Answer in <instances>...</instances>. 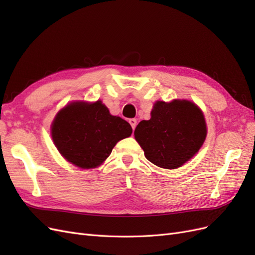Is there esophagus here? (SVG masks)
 I'll return each mask as SVG.
<instances>
[{
    "label": "esophagus",
    "mask_w": 255,
    "mask_h": 255,
    "mask_svg": "<svg viewBox=\"0 0 255 255\" xmlns=\"http://www.w3.org/2000/svg\"><path fill=\"white\" fill-rule=\"evenodd\" d=\"M128 122H129L130 127H132V128H133V129H135V128H136V125H137V120L133 118V119H129V120H128Z\"/></svg>",
    "instance_id": "34e87169"
}]
</instances>
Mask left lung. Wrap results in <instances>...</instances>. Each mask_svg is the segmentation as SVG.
<instances>
[{
  "label": "left lung",
  "instance_id": "obj_1",
  "mask_svg": "<svg viewBox=\"0 0 255 255\" xmlns=\"http://www.w3.org/2000/svg\"><path fill=\"white\" fill-rule=\"evenodd\" d=\"M202 111L187 100L157 101L150 120H142L135 128V139L152 164L175 169L188 161L206 138Z\"/></svg>",
  "mask_w": 255,
  "mask_h": 255
}]
</instances>
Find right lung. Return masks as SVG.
<instances>
[{
    "instance_id": "1",
    "label": "right lung",
    "mask_w": 255,
    "mask_h": 255,
    "mask_svg": "<svg viewBox=\"0 0 255 255\" xmlns=\"http://www.w3.org/2000/svg\"><path fill=\"white\" fill-rule=\"evenodd\" d=\"M54 144L69 163L82 169L101 165L119 140L129 137L132 127L112 116L101 102H72L53 120Z\"/></svg>"
}]
</instances>
